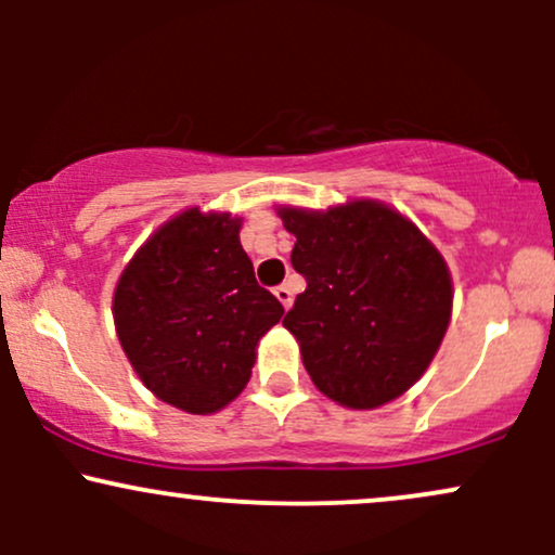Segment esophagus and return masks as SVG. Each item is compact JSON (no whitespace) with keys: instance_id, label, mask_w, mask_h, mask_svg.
Listing matches in <instances>:
<instances>
[{"instance_id":"esophagus-1","label":"esophagus","mask_w":555,"mask_h":555,"mask_svg":"<svg viewBox=\"0 0 555 555\" xmlns=\"http://www.w3.org/2000/svg\"><path fill=\"white\" fill-rule=\"evenodd\" d=\"M273 295H276V299H279V302L284 305L286 310L292 308V299H295V295H292V286H289V284H282V286H276V289H273Z\"/></svg>"}]
</instances>
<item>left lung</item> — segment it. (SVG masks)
Segmentation results:
<instances>
[{"label": "left lung", "mask_w": 555, "mask_h": 555, "mask_svg": "<svg viewBox=\"0 0 555 555\" xmlns=\"http://www.w3.org/2000/svg\"><path fill=\"white\" fill-rule=\"evenodd\" d=\"M295 234L302 295L284 318L315 388L349 410H375L428 371L454 305L451 271L412 219L373 197L326 211L276 206Z\"/></svg>", "instance_id": "obj_1"}]
</instances>
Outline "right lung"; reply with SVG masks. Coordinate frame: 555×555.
Here are the masks:
<instances>
[{
	"mask_svg": "<svg viewBox=\"0 0 555 555\" xmlns=\"http://www.w3.org/2000/svg\"><path fill=\"white\" fill-rule=\"evenodd\" d=\"M240 229V216L184 208L138 247L114 286V328L132 371L190 415L240 397L258 341L284 315L258 286Z\"/></svg>",
	"mask_w": 555,
	"mask_h": 555,
	"instance_id": "1",
	"label": "right lung"
}]
</instances>
